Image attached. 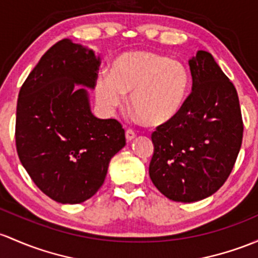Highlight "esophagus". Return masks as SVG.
Here are the masks:
<instances>
[{
  "label": "esophagus",
  "mask_w": 258,
  "mask_h": 258,
  "mask_svg": "<svg viewBox=\"0 0 258 258\" xmlns=\"http://www.w3.org/2000/svg\"><path fill=\"white\" fill-rule=\"evenodd\" d=\"M135 137H136V134H135L132 130H127V131H126V140L127 141H132Z\"/></svg>",
  "instance_id": "1"
}]
</instances>
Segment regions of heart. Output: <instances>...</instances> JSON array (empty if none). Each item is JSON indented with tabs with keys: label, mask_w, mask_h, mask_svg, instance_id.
<instances>
[{
	"label": "heart",
	"mask_w": 258,
	"mask_h": 258,
	"mask_svg": "<svg viewBox=\"0 0 258 258\" xmlns=\"http://www.w3.org/2000/svg\"><path fill=\"white\" fill-rule=\"evenodd\" d=\"M190 89V74L175 59L148 50L122 53L110 75L96 80V99L105 110L122 106L131 94V107L146 124L159 126L180 112Z\"/></svg>",
	"instance_id": "heart-1"
}]
</instances>
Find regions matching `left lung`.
Returning a JSON list of instances; mask_svg holds the SVG:
<instances>
[{
    "mask_svg": "<svg viewBox=\"0 0 258 258\" xmlns=\"http://www.w3.org/2000/svg\"><path fill=\"white\" fill-rule=\"evenodd\" d=\"M193 86L177 117L157 127L150 163L152 183L173 202L193 203L226 181L242 143L243 122L234 84L213 55L189 60Z\"/></svg>",
    "mask_w": 258,
    "mask_h": 258,
    "instance_id": "1",
    "label": "left lung"
}]
</instances>
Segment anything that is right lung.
I'll list each match as a JSON object with an SVG mask.
<instances>
[{"label":"right lung","instance_id":"right-lung-1","mask_svg":"<svg viewBox=\"0 0 258 258\" xmlns=\"http://www.w3.org/2000/svg\"><path fill=\"white\" fill-rule=\"evenodd\" d=\"M100 58L70 39L45 51L22 85L16 147L34 184L61 204L90 199L104 184L111 158L124 147L115 118L95 117L86 89L96 85Z\"/></svg>","mask_w":258,"mask_h":258}]
</instances>
